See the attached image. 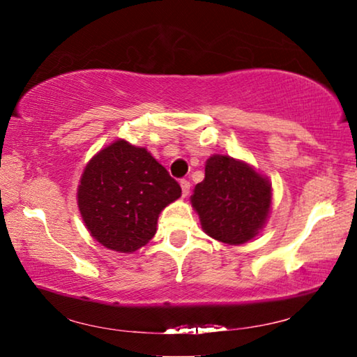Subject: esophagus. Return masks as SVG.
Returning a JSON list of instances; mask_svg holds the SVG:
<instances>
[{"instance_id":"obj_1","label":"esophagus","mask_w":357,"mask_h":357,"mask_svg":"<svg viewBox=\"0 0 357 357\" xmlns=\"http://www.w3.org/2000/svg\"><path fill=\"white\" fill-rule=\"evenodd\" d=\"M181 189H183V195L184 197L189 195V192H190V181L181 179Z\"/></svg>"}]
</instances>
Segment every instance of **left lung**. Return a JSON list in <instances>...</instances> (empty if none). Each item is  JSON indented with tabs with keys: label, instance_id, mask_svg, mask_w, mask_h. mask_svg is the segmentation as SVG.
I'll use <instances>...</instances> for the list:
<instances>
[{
	"label": "left lung",
	"instance_id": "1",
	"mask_svg": "<svg viewBox=\"0 0 357 357\" xmlns=\"http://www.w3.org/2000/svg\"><path fill=\"white\" fill-rule=\"evenodd\" d=\"M192 206L211 238L244 244L264 225L271 209V184L244 162L213 155L204 179L195 185Z\"/></svg>",
	"mask_w": 357,
	"mask_h": 357
}]
</instances>
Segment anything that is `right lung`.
<instances>
[{"mask_svg": "<svg viewBox=\"0 0 357 357\" xmlns=\"http://www.w3.org/2000/svg\"><path fill=\"white\" fill-rule=\"evenodd\" d=\"M181 185L144 148L124 140L94 155L78 185V208L91 236L116 252H135L155 234L157 219Z\"/></svg>", "mask_w": 357, "mask_h": 357, "instance_id": "obj_1", "label": "right lung"}]
</instances>
